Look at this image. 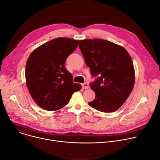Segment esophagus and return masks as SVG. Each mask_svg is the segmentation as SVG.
Here are the masks:
<instances>
[{
    "instance_id": "obj_1",
    "label": "esophagus",
    "mask_w": 160,
    "mask_h": 160,
    "mask_svg": "<svg viewBox=\"0 0 160 160\" xmlns=\"http://www.w3.org/2000/svg\"><path fill=\"white\" fill-rule=\"evenodd\" d=\"M82 88H84V89H88V88H89V85H88V83H83L82 84Z\"/></svg>"
}]
</instances>
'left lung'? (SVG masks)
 <instances>
[{
	"label": "left lung",
	"mask_w": 160,
	"mask_h": 160,
	"mask_svg": "<svg viewBox=\"0 0 160 160\" xmlns=\"http://www.w3.org/2000/svg\"><path fill=\"white\" fill-rule=\"evenodd\" d=\"M79 47L96 79L90 83L95 98L88 105L103 112L117 111L131 93L135 70L129 53L111 41L95 39L79 41Z\"/></svg>",
	"instance_id": "8db88e82"
}]
</instances>
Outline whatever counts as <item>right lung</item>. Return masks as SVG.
Listing matches in <instances>:
<instances>
[{
	"instance_id": "1",
	"label": "right lung",
	"mask_w": 160,
	"mask_h": 160,
	"mask_svg": "<svg viewBox=\"0 0 160 160\" xmlns=\"http://www.w3.org/2000/svg\"><path fill=\"white\" fill-rule=\"evenodd\" d=\"M79 40L58 38L47 42L32 52L25 68L30 94L40 107L57 111L68 103L81 85L72 81L65 67L67 57L78 47Z\"/></svg>"
}]
</instances>
